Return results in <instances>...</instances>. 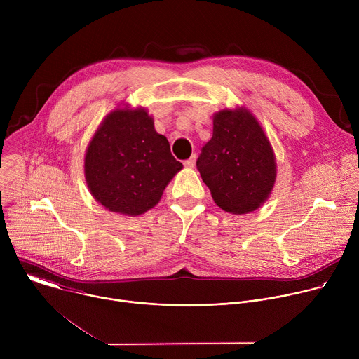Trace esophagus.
<instances>
[{
  "label": "esophagus",
  "instance_id": "34e87169",
  "mask_svg": "<svg viewBox=\"0 0 359 359\" xmlns=\"http://www.w3.org/2000/svg\"><path fill=\"white\" fill-rule=\"evenodd\" d=\"M183 165H184V168H187V169L194 168V165H196V155H193L190 159L184 161V162H183Z\"/></svg>",
  "mask_w": 359,
  "mask_h": 359
}]
</instances>
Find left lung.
Returning <instances> with one entry per match:
<instances>
[{
  "mask_svg": "<svg viewBox=\"0 0 359 359\" xmlns=\"http://www.w3.org/2000/svg\"><path fill=\"white\" fill-rule=\"evenodd\" d=\"M196 166L217 206L233 215L259 209L276 182L271 144L243 109L215 115L213 136L201 147Z\"/></svg>",
  "mask_w": 359,
  "mask_h": 359,
  "instance_id": "left-lung-1",
  "label": "left lung"
}]
</instances>
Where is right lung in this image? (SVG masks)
<instances>
[{
	"mask_svg": "<svg viewBox=\"0 0 359 359\" xmlns=\"http://www.w3.org/2000/svg\"><path fill=\"white\" fill-rule=\"evenodd\" d=\"M183 168L144 109H116L92 137L85 177L93 197L111 212L139 216L159 203Z\"/></svg>",
	"mask_w": 359,
	"mask_h": 359,
	"instance_id": "1",
	"label": "right lung"
}]
</instances>
